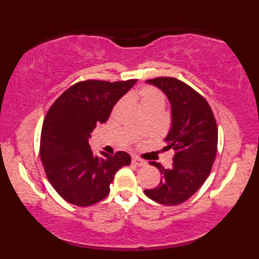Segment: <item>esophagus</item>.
I'll return each instance as SVG.
<instances>
[{"mask_svg":"<svg viewBox=\"0 0 259 259\" xmlns=\"http://www.w3.org/2000/svg\"><path fill=\"white\" fill-rule=\"evenodd\" d=\"M132 163L134 165H138V167H144V165H146V162H145V160L138 158V157H133Z\"/></svg>","mask_w":259,"mask_h":259,"instance_id":"esophagus-1","label":"esophagus"}]
</instances>
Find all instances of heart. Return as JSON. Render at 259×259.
<instances>
[{
  "label": "heart",
  "instance_id": "heart-1",
  "mask_svg": "<svg viewBox=\"0 0 259 259\" xmlns=\"http://www.w3.org/2000/svg\"><path fill=\"white\" fill-rule=\"evenodd\" d=\"M139 101L142 109L153 106H163L164 102L162 95L153 88H142L139 91Z\"/></svg>",
  "mask_w": 259,
  "mask_h": 259
}]
</instances>
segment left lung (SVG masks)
<instances>
[{
  "label": "left lung",
  "instance_id": "8db88e82",
  "mask_svg": "<svg viewBox=\"0 0 259 259\" xmlns=\"http://www.w3.org/2000/svg\"><path fill=\"white\" fill-rule=\"evenodd\" d=\"M146 84L158 88L170 103V129L163 150L173 148L175 154L170 168L150 162L162 177L158 185L145 190V194L160 204L175 206L189 200L209 175L217 154L218 127L207 101L185 82L156 78Z\"/></svg>",
  "mask_w": 259,
  "mask_h": 259
}]
</instances>
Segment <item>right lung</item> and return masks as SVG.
Listing matches in <instances>:
<instances>
[{
  "mask_svg": "<svg viewBox=\"0 0 259 259\" xmlns=\"http://www.w3.org/2000/svg\"><path fill=\"white\" fill-rule=\"evenodd\" d=\"M136 80H86L64 91L45 117L40 156L53 189L69 203L88 207L109 194L114 175L132 157L92 153L89 139L99 124L106 123L112 108Z\"/></svg>",
  "mask_w": 259,
  "mask_h": 259,
  "instance_id": "1",
  "label": "right lung"
}]
</instances>
